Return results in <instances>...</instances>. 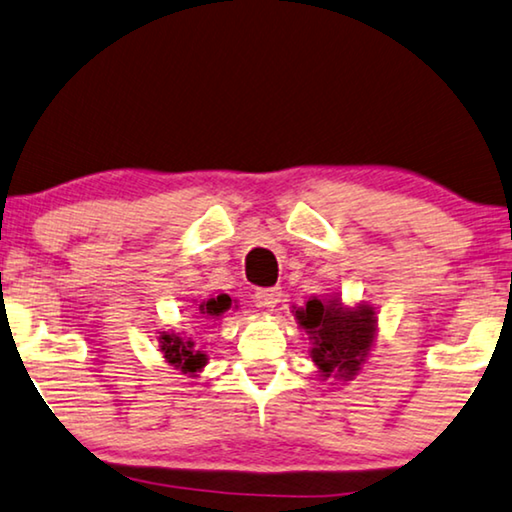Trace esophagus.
<instances>
[{
	"mask_svg": "<svg viewBox=\"0 0 512 512\" xmlns=\"http://www.w3.org/2000/svg\"><path fill=\"white\" fill-rule=\"evenodd\" d=\"M279 300H281V288H258L254 293L256 307H263L270 311L279 305Z\"/></svg>",
	"mask_w": 512,
	"mask_h": 512,
	"instance_id": "1",
	"label": "esophagus"
}]
</instances>
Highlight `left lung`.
I'll return each instance as SVG.
<instances>
[{"instance_id":"8db88e82","label":"left lung","mask_w":512,"mask_h":512,"mask_svg":"<svg viewBox=\"0 0 512 512\" xmlns=\"http://www.w3.org/2000/svg\"><path fill=\"white\" fill-rule=\"evenodd\" d=\"M295 318L314 339L311 360L321 369V376H355L374 342L376 321L372 309H344L337 300L323 302L314 298L305 309L295 311Z\"/></svg>"}]
</instances>
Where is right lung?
<instances>
[{"label": "right lung", "instance_id": "right-lung-1", "mask_svg": "<svg viewBox=\"0 0 512 512\" xmlns=\"http://www.w3.org/2000/svg\"><path fill=\"white\" fill-rule=\"evenodd\" d=\"M231 298L228 295H217V298H210L201 305V314L205 318H217L224 314V311L231 309ZM161 351H164V358L170 362V365L182 369L184 374L187 372H198V369L205 367V353L194 351V342H184L177 335H161Z\"/></svg>", "mask_w": 512, "mask_h": 512}]
</instances>
